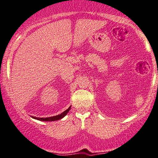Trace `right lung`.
Masks as SVG:
<instances>
[{"instance_id": "1", "label": "right lung", "mask_w": 158, "mask_h": 158, "mask_svg": "<svg viewBox=\"0 0 158 158\" xmlns=\"http://www.w3.org/2000/svg\"><path fill=\"white\" fill-rule=\"evenodd\" d=\"M70 110V107L67 110H65V111H64L63 113H61V114L59 115H57V116H51V117H48V118H38V117H34V116H33V118H36V119L37 120H40V121H44V122H52V121H56V120H59L62 118L63 117L67 115V114L68 112H69V110Z\"/></svg>"}]
</instances>
